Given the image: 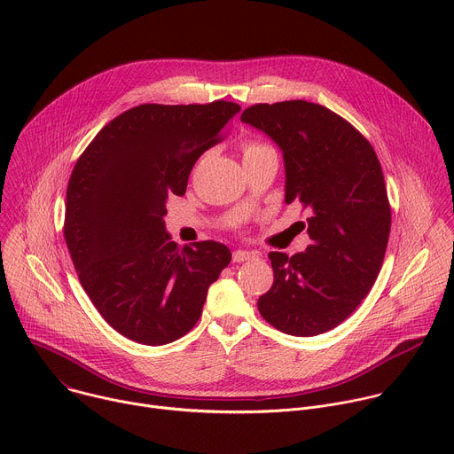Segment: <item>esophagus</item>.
<instances>
[{"mask_svg":"<svg viewBox=\"0 0 454 454\" xmlns=\"http://www.w3.org/2000/svg\"><path fill=\"white\" fill-rule=\"evenodd\" d=\"M253 258H258V253H256V251H247V249H235V251H233V262L253 261Z\"/></svg>","mask_w":454,"mask_h":454,"instance_id":"34e87169","label":"esophagus"}]
</instances>
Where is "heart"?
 Segmentation results:
<instances>
[{"instance_id": "1", "label": "heart", "mask_w": 454, "mask_h": 454, "mask_svg": "<svg viewBox=\"0 0 454 454\" xmlns=\"http://www.w3.org/2000/svg\"><path fill=\"white\" fill-rule=\"evenodd\" d=\"M264 145H261V144H249V145H246L244 147V154H247V153H251V151H256V149H262Z\"/></svg>"}]
</instances>
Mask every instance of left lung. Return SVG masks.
<instances>
[{
  "mask_svg": "<svg viewBox=\"0 0 454 454\" xmlns=\"http://www.w3.org/2000/svg\"><path fill=\"white\" fill-rule=\"evenodd\" d=\"M240 120L282 151L286 203L309 208L312 240L293 256L270 253L275 280L258 298V310L289 336L329 333L370 293L390 237L392 212L377 154L347 120L319 104H256Z\"/></svg>",
  "mask_w": 454,
  "mask_h": 454,
  "instance_id": "obj_1",
  "label": "left lung"
}]
</instances>
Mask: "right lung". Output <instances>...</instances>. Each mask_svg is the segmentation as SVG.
<instances>
[{
	"label": "right lung",
	"instance_id": "add662e5",
	"mask_svg": "<svg viewBox=\"0 0 454 454\" xmlns=\"http://www.w3.org/2000/svg\"><path fill=\"white\" fill-rule=\"evenodd\" d=\"M240 111L233 102L142 104L111 120L79 158L67 190V239L79 280L121 336L160 347L196 325L208 287L230 264L215 240L179 246L168 196Z\"/></svg>",
	"mask_w": 454,
	"mask_h": 454
}]
</instances>
